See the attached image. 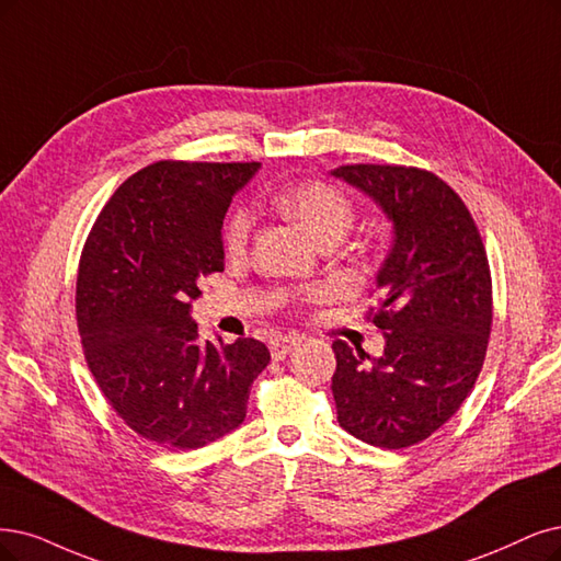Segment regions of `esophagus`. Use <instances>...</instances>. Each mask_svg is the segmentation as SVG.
<instances>
[{
	"instance_id": "34e87169",
	"label": "esophagus",
	"mask_w": 561,
	"mask_h": 561,
	"mask_svg": "<svg viewBox=\"0 0 561 561\" xmlns=\"http://www.w3.org/2000/svg\"><path fill=\"white\" fill-rule=\"evenodd\" d=\"M296 346H300V337L279 335V337H275L273 342H270V354H273L275 360H284Z\"/></svg>"
}]
</instances>
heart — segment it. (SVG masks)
Returning <instances> with one entry per match:
<instances>
[{"label":"heart","instance_id":"b5f03b06","mask_svg":"<svg viewBox=\"0 0 561 561\" xmlns=\"http://www.w3.org/2000/svg\"><path fill=\"white\" fill-rule=\"evenodd\" d=\"M282 210L305 226L319 242L330 236H344L354 221V205L337 190V186L309 180L288 186L277 198ZM249 231H252V213L247 207H238L231 213L224 228V247L228 254H242ZM312 291L309 296H317Z\"/></svg>","mask_w":561,"mask_h":561}]
</instances>
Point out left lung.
<instances>
[{
  "label": "left lung",
  "instance_id": "8db88e82",
  "mask_svg": "<svg viewBox=\"0 0 561 561\" xmlns=\"http://www.w3.org/2000/svg\"><path fill=\"white\" fill-rule=\"evenodd\" d=\"M333 175L375 201L396 233L369 312L383 354L333 342L337 421L365 444L407 448L437 432L481 375L492 325L488 254L467 205L434 173L351 163Z\"/></svg>",
  "mask_w": 561,
  "mask_h": 561
}]
</instances>
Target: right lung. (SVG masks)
<instances>
[{"mask_svg":"<svg viewBox=\"0 0 561 561\" xmlns=\"http://www.w3.org/2000/svg\"><path fill=\"white\" fill-rule=\"evenodd\" d=\"M259 161H157L124 180L85 240L76 282L82 351L103 398L142 439L192 450L247 416L263 342H201L198 279L224 270L221 226Z\"/></svg>","mask_w":561,"mask_h":561,"instance_id":"1","label":"right lung"}]
</instances>
